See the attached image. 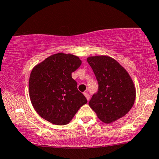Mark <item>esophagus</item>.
I'll use <instances>...</instances> for the list:
<instances>
[{"label": "esophagus", "mask_w": 159, "mask_h": 159, "mask_svg": "<svg viewBox=\"0 0 159 159\" xmlns=\"http://www.w3.org/2000/svg\"><path fill=\"white\" fill-rule=\"evenodd\" d=\"M84 95H85V98H86V99H87V100H88V101H89V99H90V96H89V94H88L87 92H84Z\"/></svg>", "instance_id": "1"}]
</instances>
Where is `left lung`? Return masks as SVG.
Masks as SVG:
<instances>
[{
  "instance_id": "left-lung-1",
  "label": "left lung",
  "mask_w": 159,
  "mask_h": 159,
  "mask_svg": "<svg viewBox=\"0 0 159 159\" xmlns=\"http://www.w3.org/2000/svg\"><path fill=\"white\" fill-rule=\"evenodd\" d=\"M98 83V92L89 101L90 107L104 123L124 117L131 109L135 99L133 82L116 60L106 56L89 57Z\"/></svg>"
}]
</instances>
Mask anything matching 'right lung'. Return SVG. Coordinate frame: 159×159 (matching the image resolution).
I'll return each instance as SVG.
<instances>
[{
    "label": "right lung",
    "mask_w": 159,
    "mask_h": 159,
    "mask_svg": "<svg viewBox=\"0 0 159 159\" xmlns=\"http://www.w3.org/2000/svg\"><path fill=\"white\" fill-rule=\"evenodd\" d=\"M81 64L79 57L59 53L47 58L32 70L30 98L36 112L44 120L65 125L87 103L71 76Z\"/></svg>",
    "instance_id": "add662e5"
}]
</instances>
